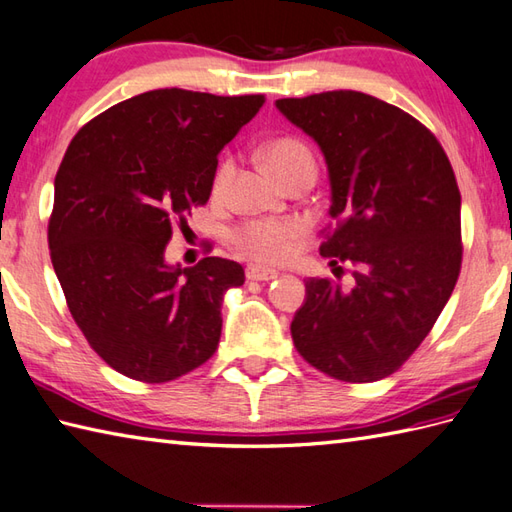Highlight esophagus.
Here are the masks:
<instances>
[{"instance_id": "34e87169", "label": "esophagus", "mask_w": 512, "mask_h": 512, "mask_svg": "<svg viewBox=\"0 0 512 512\" xmlns=\"http://www.w3.org/2000/svg\"><path fill=\"white\" fill-rule=\"evenodd\" d=\"M247 278L249 280H258V282H269V280H276L278 278V271L276 269H269L263 265H249L247 267Z\"/></svg>"}]
</instances>
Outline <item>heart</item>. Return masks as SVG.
I'll return each mask as SVG.
<instances>
[{
	"mask_svg": "<svg viewBox=\"0 0 512 512\" xmlns=\"http://www.w3.org/2000/svg\"><path fill=\"white\" fill-rule=\"evenodd\" d=\"M265 157L282 181H287L295 173H302V170L315 173V155L302 140L280 138L269 142ZM232 170V160H225L217 170V177H214V188L223 190L232 177ZM302 232L304 223L300 219H252L236 227L232 232V243L258 263H280L293 254L295 241Z\"/></svg>",
	"mask_w": 512,
	"mask_h": 512,
	"instance_id": "1",
	"label": "heart"
}]
</instances>
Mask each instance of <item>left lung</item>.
<instances>
[{
  "label": "left lung",
  "mask_w": 512,
  "mask_h": 512,
  "mask_svg": "<svg viewBox=\"0 0 512 512\" xmlns=\"http://www.w3.org/2000/svg\"><path fill=\"white\" fill-rule=\"evenodd\" d=\"M320 146L335 232L320 252L352 263V287L306 280L291 337L313 368L339 381L390 377L445 309L462 265L460 190L436 135L410 113L339 89L276 100Z\"/></svg>",
  "instance_id": "left-lung-1"
}]
</instances>
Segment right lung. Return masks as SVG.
Here are the masks:
<instances>
[{
    "instance_id": "right-lung-1",
    "label": "right lung",
    "mask_w": 512,
    "mask_h": 512,
    "mask_svg": "<svg viewBox=\"0 0 512 512\" xmlns=\"http://www.w3.org/2000/svg\"><path fill=\"white\" fill-rule=\"evenodd\" d=\"M265 96L153 89L74 135L54 179L48 243L74 322L113 370L164 383L219 346L234 260L168 265L173 227L210 199L219 153Z\"/></svg>"
}]
</instances>
